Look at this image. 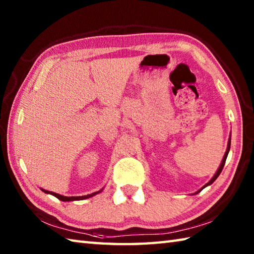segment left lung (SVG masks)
I'll return each mask as SVG.
<instances>
[{"label": "left lung", "mask_w": 254, "mask_h": 254, "mask_svg": "<svg viewBox=\"0 0 254 254\" xmlns=\"http://www.w3.org/2000/svg\"><path fill=\"white\" fill-rule=\"evenodd\" d=\"M229 149H230V138H229V141H228V146H227V150H226V153H225V156H224V158H223V161H222V164H220V166H219V168H218V170H217V172L216 174H215V176L212 178V179H210V181L209 182H207L206 185H205L202 189H204L205 187H207V186H209V185H212V183L217 179V177L220 175V172H222V170H223V168H224V166H225V163H226V159H227V156H228V153H229Z\"/></svg>", "instance_id": "8db88e82"}]
</instances>
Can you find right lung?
Returning <instances> with one entry per match:
<instances>
[{
  "instance_id": "obj_1",
  "label": "right lung",
  "mask_w": 254,
  "mask_h": 254,
  "mask_svg": "<svg viewBox=\"0 0 254 254\" xmlns=\"http://www.w3.org/2000/svg\"><path fill=\"white\" fill-rule=\"evenodd\" d=\"M42 191H44L45 193H49V194H52L53 196H56L57 198L61 199V201H63V202H68V201H79V199H85V198H88V197H90V196H94L95 194H97V193L101 192V191H99V192H94V193H91V194H88V195H83V196H63V195H60V194H58V193H55V192H50V191L44 190V189H42Z\"/></svg>"
}]
</instances>
